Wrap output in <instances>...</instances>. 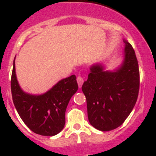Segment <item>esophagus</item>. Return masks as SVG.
<instances>
[{
    "mask_svg": "<svg viewBox=\"0 0 156 156\" xmlns=\"http://www.w3.org/2000/svg\"><path fill=\"white\" fill-rule=\"evenodd\" d=\"M84 81V78H83L81 76H80V75H79V76L77 77V82H78V87H81V86H82Z\"/></svg>",
    "mask_w": 156,
    "mask_h": 156,
    "instance_id": "1",
    "label": "esophagus"
}]
</instances>
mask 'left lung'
I'll list each match as a JSON object with an SVG mask.
<instances>
[{
  "label": "left lung",
  "mask_w": 156,
  "mask_h": 156,
  "mask_svg": "<svg viewBox=\"0 0 156 156\" xmlns=\"http://www.w3.org/2000/svg\"><path fill=\"white\" fill-rule=\"evenodd\" d=\"M125 44V59L115 72L104 71L100 64L90 67L83 93L87 100L88 120L102 131L122 125L136 104L140 89V72L131 44Z\"/></svg>",
  "instance_id": "left-lung-1"
}]
</instances>
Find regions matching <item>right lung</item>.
<instances>
[{
	"label": "right lung",
	"instance_id": "obj_1",
	"mask_svg": "<svg viewBox=\"0 0 156 156\" xmlns=\"http://www.w3.org/2000/svg\"><path fill=\"white\" fill-rule=\"evenodd\" d=\"M78 88L76 76L72 75L41 95L26 94L18 84L13 61L11 76L12 101L23 122L37 134L54 136L63 129L66 110Z\"/></svg>",
	"mask_w": 156,
	"mask_h": 156
}]
</instances>
